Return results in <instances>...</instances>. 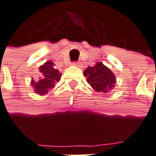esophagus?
<instances>
[{"label": "esophagus", "mask_w": 156, "mask_h": 156, "mask_svg": "<svg viewBox=\"0 0 156 156\" xmlns=\"http://www.w3.org/2000/svg\"><path fill=\"white\" fill-rule=\"evenodd\" d=\"M72 65L74 67H80V64H79L78 62H73Z\"/></svg>", "instance_id": "1"}]
</instances>
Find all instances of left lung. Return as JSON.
<instances>
[{
	"label": "left lung",
	"mask_w": 156,
	"mask_h": 156,
	"mask_svg": "<svg viewBox=\"0 0 156 156\" xmlns=\"http://www.w3.org/2000/svg\"><path fill=\"white\" fill-rule=\"evenodd\" d=\"M83 74L91 87L98 93H107L115 87V75L102 63L98 62L94 66L87 67Z\"/></svg>",
	"instance_id": "8db88e82"
}]
</instances>
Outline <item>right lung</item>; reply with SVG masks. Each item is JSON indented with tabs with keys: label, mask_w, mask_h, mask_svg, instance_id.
<instances>
[{
	"label": "right lung",
	"mask_w": 156,
	"mask_h": 156,
	"mask_svg": "<svg viewBox=\"0 0 156 156\" xmlns=\"http://www.w3.org/2000/svg\"><path fill=\"white\" fill-rule=\"evenodd\" d=\"M40 72L42 73V78L37 82L32 79L30 83L34 87L35 93L43 96L47 94L55 87V84L60 80L62 73L58 69H55V63L51 61H47L41 65L40 67Z\"/></svg>",
	"instance_id": "right-lung-1"
}]
</instances>
